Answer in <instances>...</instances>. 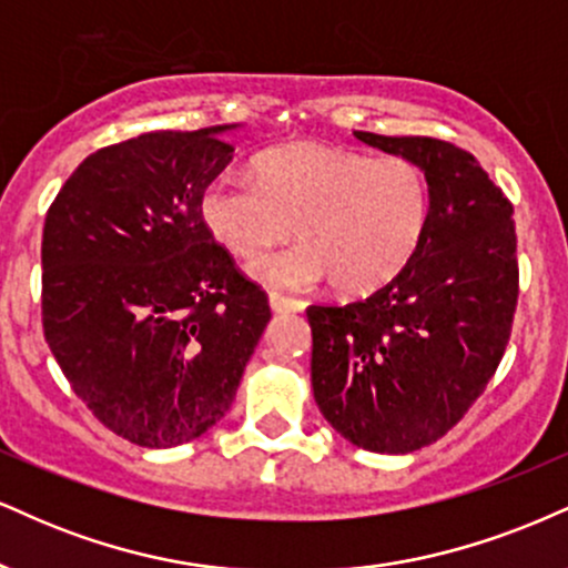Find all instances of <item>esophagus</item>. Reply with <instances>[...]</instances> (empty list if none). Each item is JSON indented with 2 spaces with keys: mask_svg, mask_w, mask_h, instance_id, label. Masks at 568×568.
I'll list each match as a JSON object with an SVG mask.
<instances>
[{
  "mask_svg": "<svg viewBox=\"0 0 568 568\" xmlns=\"http://www.w3.org/2000/svg\"><path fill=\"white\" fill-rule=\"evenodd\" d=\"M268 303H271V311H273V313H300V311L305 308L303 300L284 297V295H278V292H271Z\"/></svg>",
  "mask_w": 568,
  "mask_h": 568,
  "instance_id": "esophagus-1",
  "label": "esophagus"
}]
</instances>
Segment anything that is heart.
<instances>
[{
	"mask_svg": "<svg viewBox=\"0 0 568 568\" xmlns=\"http://www.w3.org/2000/svg\"><path fill=\"white\" fill-rule=\"evenodd\" d=\"M430 210L417 162L326 143L263 151L252 180L215 178L199 199L206 231L239 260H256L296 229L297 247L252 265L257 282L303 290L329 276L343 295L390 284L428 236Z\"/></svg>",
	"mask_w": 568,
	"mask_h": 568,
	"instance_id": "heart-1",
	"label": "heart"
}]
</instances>
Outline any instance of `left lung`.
Instances as JSON below:
<instances>
[{"label": "left lung", "mask_w": 568, "mask_h": 568, "mask_svg": "<svg viewBox=\"0 0 568 568\" xmlns=\"http://www.w3.org/2000/svg\"><path fill=\"white\" fill-rule=\"evenodd\" d=\"M430 180L428 236L406 268L348 305H311V385L358 449L406 455L452 430L503 362L518 303L513 204L468 151L356 132Z\"/></svg>", "instance_id": "left-lung-1"}]
</instances>
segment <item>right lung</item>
<instances>
[{
    "label": "right lung",
    "instance_id": "1",
    "mask_svg": "<svg viewBox=\"0 0 568 568\" xmlns=\"http://www.w3.org/2000/svg\"><path fill=\"white\" fill-rule=\"evenodd\" d=\"M236 124L105 145L44 217L42 324L105 428L149 449L193 442L231 409L271 322L268 297L206 231L199 199Z\"/></svg>",
    "mask_w": 568,
    "mask_h": 568
}]
</instances>
